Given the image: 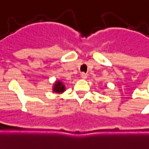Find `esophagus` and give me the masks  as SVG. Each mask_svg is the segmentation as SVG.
<instances>
[{
  "instance_id": "obj_1",
  "label": "esophagus",
  "mask_w": 149,
  "mask_h": 149,
  "mask_svg": "<svg viewBox=\"0 0 149 149\" xmlns=\"http://www.w3.org/2000/svg\"><path fill=\"white\" fill-rule=\"evenodd\" d=\"M86 77H87V74L86 73H85V72H82L81 73V78L82 79H86Z\"/></svg>"
}]
</instances>
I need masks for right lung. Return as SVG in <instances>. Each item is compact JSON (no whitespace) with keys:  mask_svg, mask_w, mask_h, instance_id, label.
<instances>
[{"mask_svg":"<svg viewBox=\"0 0 149 149\" xmlns=\"http://www.w3.org/2000/svg\"><path fill=\"white\" fill-rule=\"evenodd\" d=\"M65 91V86L63 85L62 82L57 81L54 85L53 91L56 93H63V91Z\"/></svg>","mask_w":149,"mask_h":149,"instance_id":"add662e5","label":"right lung"}]
</instances>
